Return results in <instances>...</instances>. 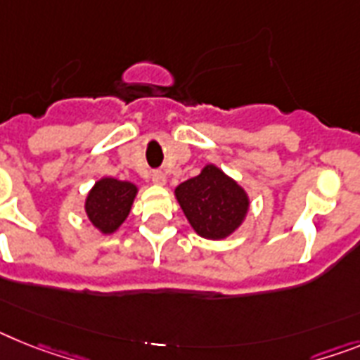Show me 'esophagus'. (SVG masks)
Masks as SVG:
<instances>
[{
    "instance_id": "esophagus-1",
    "label": "esophagus",
    "mask_w": 360,
    "mask_h": 360,
    "mask_svg": "<svg viewBox=\"0 0 360 360\" xmlns=\"http://www.w3.org/2000/svg\"><path fill=\"white\" fill-rule=\"evenodd\" d=\"M152 181H153V183H155V185H165V183H166V175L162 174L161 170H155L152 174Z\"/></svg>"
}]
</instances>
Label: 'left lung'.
Returning a JSON list of instances; mask_svg holds the SVG:
<instances>
[{
  "label": "left lung",
  "mask_w": 360,
  "mask_h": 360,
  "mask_svg": "<svg viewBox=\"0 0 360 360\" xmlns=\"http://www.w3.org/2000/svg\"><path fill=\"white\" fill-rule=\"evenodd\" d=\"M175 198L194 231L208 240H221L236 231L249 208L243 188L212 165L181 183Z\"/></svg>",
  "instance_id": "1"
}]
</instances>
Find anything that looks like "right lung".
Returning a JSON list of instances; mask_svg holds the SVG:
<instances>
[{
  "instance_id": "right-lung-1",
  "label": "right lung",
  "mask_w": 360,
  "mask_h": 360,
  "mask_svg": "<svg viewBox=\"0 0 360 360\" xmlns=\"http://www.w3.org/2000/svg\"><path fill=\"white\" fill-rule=\"evenodd\" d=\"M137 194V186L128 181H117L104 177L93 186L86 199V212L96 229L104 234L117 231L120 223L128 217L129 208Z\"/></svg>"
}]
</instances>
